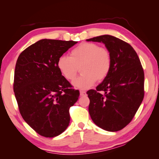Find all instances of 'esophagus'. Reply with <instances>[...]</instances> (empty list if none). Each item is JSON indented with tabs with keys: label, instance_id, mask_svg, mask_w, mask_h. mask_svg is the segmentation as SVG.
Here are the masks:
<instances>
[{
	"label": "esophagus",
	"instance_id": "1",
	"mask_svg": "<svg viewBox=\"0 0 159 159\" xmlns=\"http://www.w3.org/2000/svg\"><path fill=\"white\" fill-rule=\"evenodd\" d=\"M80 95L82 97H84L87 95V93H86L85 91H80Z\"/></svg>",
	"mask_w": 159,
	"mask_h": 159
}]
</instances>
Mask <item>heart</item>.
I'll return each instance as SVG.
<instances>
[{"mask_svg":"<svg viewBox=\"0 0 159 159\" xmlns=\"http://www.w3.org/2000/svg\"><path fill=\"white\" fill-rule=\"evenodd\" d=\"M111 56L106 48L99 47L95 43H82L70 52V56H61L57 60V67L62 76L73 80L78 72L81 74L73 84L80 89H87L95 81L106 79L111 68Z\"/></svg>","mask_w":159,"mask_h":159,"instance_id":"obj_1","label":"heart"}]
</instances>
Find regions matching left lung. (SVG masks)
I'll list each match as a JSON object with an SVG mask.
<instances>
[{"instance_id": "obj_1", "label": "left lung", "mask_w": 159, "mask_h": 159, "mask_svg": "<svg viewBox=\"0 0 159 159\" xmlns=\"http://www.w3.org/2000/svg\"><path fill=\"white\" fill-rule=\"evenodd\" d=\"M86 41L103 43L112 61L106 79L96 90L87 92L90 117L107 131L120 130L130 123L144 98V74L140 60L130 44L113 36L103 35Z\"/></svg>"}]
</instances>
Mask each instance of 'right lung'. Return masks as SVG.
Instances as JSON below:
<instances>
[{
    "label": "right lung",
    "mask_w": 159,
    "mask_h": 159,
    "mask_svg": "<svg viewBox=\"0 0 159 159\" xmlns=\"http://www.w3.org/2000/svg\"><path fill=\"white\" fill-rule=\"evenodd\" d=\"M77 41L42 39L21 52L15 69L14 90L23 119L40 135L54 138L70 121L69 108L79 99L61 75L57 60Z\"/></svg>",
    "instance_id": "right-lung-1"
}]
</instances>
